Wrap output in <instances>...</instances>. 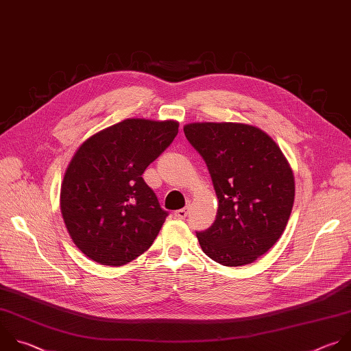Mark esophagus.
<instances>
[{
    "label": "esophagus",
    "mask_w": 351,
    "mask_h": 351,
    "mask_svg": "<svg viewBox=\"0 0 351 351\" xmlns=\"http://www.w3.org/2000/svg\"><path fill=\"white\" fill-rule=\"evenodd\" d=\"M187 212H189V208H183V209L176 210V212L173 213V216H175L176 219H184V217L187 216Z\"/></svg>",
    "instance_id": "obj_1"
}]
</instances>
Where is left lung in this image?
<instances>
[{
	"label": "left lung",
	"mask_w": 351,
	"mask_h": 351,
	"mask_svg": "<svg viewBox=\"0 0 351 351\" xmlns=\"http://www.w3.org/2000/svg\"><path fill=\"white\" fill-rule=\"evenodd\" d=\"M204 158L219 199L213 224L197 232L212 261L254 263L281 237L295 199L292 168L261 128L243 123H190L183 127Z\"/></svg>",
	"instance_id": "8db88e82"
}]
</instances>
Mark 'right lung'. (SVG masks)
<instances>
[{
	"label": "right lung",
	"mask_w": 351,
	"mask_h": 351,
	"mask_svg": "<svg viewBox=\"0 0 351 351\" xmlns=\"http://www.w3.org/2000/svg\"><path fill=\"white\" fill-rule=\"evenodd\" d=\"M178 131L175 120L127 119L77 149L63 176L60 210L86 258L120 267L152 247L168 213L142 175Z\"/></svg>",
	"instance_id": "right-lung-1"
}]
</instances>
